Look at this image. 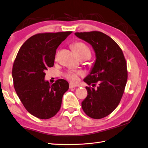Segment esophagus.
Here are the masks:
<instances>
[{
    "instance_id": "esophagus-1",
    "label": "esophagus",
    "mask_w": 148,
    "mask_h": 148,
    "mask_svg": "<svg viewBox=\"0 0 148 148\" xmlns=\"http://www.w3.org/2000/svg\"><path fill=\"white\" fill-rule=\"evenodd\" d=\"M69 87H70V88H73L77 87V86L75 85H73V83H70V86H69Z\"/></svg>"
}]
</instances>
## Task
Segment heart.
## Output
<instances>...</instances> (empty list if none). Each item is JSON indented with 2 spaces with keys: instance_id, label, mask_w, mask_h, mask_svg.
<instances>
[{
  "instance_id": "1",
  "label": "heart",
  "mask_w": 148,
  "mask_h": 148,
  "mask_svg": "<svg viewBox=\"0 0 148 148\" xmlns=\"http://www.w3.org/2000/svg\"><path fill=\"white\" fill-rule=\"evenodd\" d=\"M72 47L79 58L85 57L87 59L91 57V50L85 43L81 42L74 43ZM83 73L80 71H69L65 74V77L73 83H77L79 80V77L82 76Z\"/></svg>"
}]
</instances>
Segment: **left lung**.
Masks as SVG:
<instances>
[{"instance_id": "obj_1", "label": "left lung", "mask_w": 148, "mask_h": 148, "mask_svg": "<svg viewBox=\"0 0 148 148\" xmlns=\"http://www.w3.org/2000/svg\"><path fill=\"white\" fill-rule=\"evenodd\" d=\"M75 35L92 47L96 60L90 73L83 79L86 98L82 103L84 112L93 119L109 115L121 101L127 78L126 60L120 47L109 36L100 32H77Z\"/></svg>"}]
</instances>
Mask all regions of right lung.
<instances>
[{"instance_id": "obj_1", "label": "right lung", "mask_w": 148, "mask_h": 148, "mask_svg": "<svg viewBox=\"0 0 148 148\" xmlns=\"http://www.w3.org/2000/svg\"><path fill=\"white\" fill-rule=\"evenodd\" d=\"M71 32L38 34L20 49L12 69L14 86L25 109L40 119H49L60 109L63 95L69 88L63 79L52 85L45 71L54 65L56 50Z\"/></svg>"}]
</instances>
